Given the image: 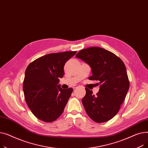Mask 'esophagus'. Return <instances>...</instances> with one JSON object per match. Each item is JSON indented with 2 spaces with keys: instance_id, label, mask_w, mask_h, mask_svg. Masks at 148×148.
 I'll list each match as a JSON object with an SVG mask.
<instances>
[{
  "instance_id": "1",
  "label": "esophagus",
  "mask_w": 148,
  "mask_h": 148,
  "mask_svg": "<svg viewBox=\"0 0 148 148\" xmlns=\"http://www.w3.org/2000/svg\"><path fill=\"white\" fill-rule=\"evenodd\" d=\"M78 87H79V86H77V85H75V86H73V89H75V88H78Z\"/></svg>"
}]
</instances>
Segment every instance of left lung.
<instances>
[{
    "label": "left lung",
    "instance_id": "1",
    "mask_svg": "<svg viewBox=\"0 0 148 148\" xmlns=\"http://www.w3.org/2000/svg\"><path fill=\"white\" fill-rule=\"evenodd\" d=\"M92 69L90 80L99 84L97 95L88 88L82 103L90 118L97 123L112 119L120 109L130 87L127 69L123 61L111 51L91 47L76 54Z\"/></svg>",
    "mask_w": 148,
    "mask_h": 148
}]
</instances>
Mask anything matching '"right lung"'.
Segmentation results:
<instances>
[{
	"instance_id": "obj_1",
	"label": "right lung",
	"mask_w": 148,
	"mask_h": 148,
	"mask_svg": "<svg viewBox=\"0 0 148 148\" xmlns=\"http://www.w3.org/2000/svg\"><path fill=\"white\" fill-rule=\"evenodd\" d=\"M76 53L69 51L48 54L27 66L23 92L27 106L38 119L51 122L63 113L73 89H62L58 83L59 78L64 77L66 61Z\"/></svg>"
}]
</instances>
